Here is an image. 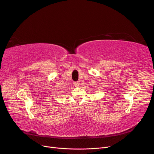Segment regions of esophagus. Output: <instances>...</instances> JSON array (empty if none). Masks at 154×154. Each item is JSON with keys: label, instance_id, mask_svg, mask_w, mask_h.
I'll return each mask as SVG.
<instances>
[{"label": "esophagus", "instance_id": "1", "mask_svg": "<svg viewBox=\"0 0 154 154\" xmlns=\"http://www.w3.org/2000/svg\"><path fill=\"white\" fill-rule=\"evenodd\" d=\"M74 86H75V87H79V86L80 84H79L78 82H74Z\"/></svg>", "mask_w": 154, "mask_h": 154}]
</instances>
